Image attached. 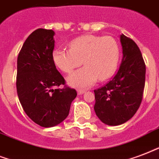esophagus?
<instances>
[{
	"label": "esophagus",
	"instance_id": "1",
	"mask_svg": "<svg viewBox=\"0 0 159 159\" xmlns=\"http://www.w3.org/2000/svg\"><path fill=\"white\" fill-rule=\"evenodd\" d=\"M83 93H85L84 90H78V91H77V94H78V95H82Z\"/></svg>",
	"mask_w": 159,
	"mask_h": 159
}]
</instances>
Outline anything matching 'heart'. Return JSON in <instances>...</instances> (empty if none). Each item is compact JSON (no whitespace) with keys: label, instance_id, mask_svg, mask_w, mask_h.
I'll return each instance as SVG.
<instances>
[{"label":"heart","instance_id":"heart-1","mask_svg":"<svg viewBox=\"0 0 159 159\" xmlns=\"http://www.w3.org/2000/svg\"><path fill=\"white\" fill-rule=\"evenodd\" d=\"M53 61L58 68L70 73L81 66H85L67 77L71 87L88 88L98 79H108L114 73L119 61V47L112 36L86 35L70 42V49L56 48Z\"/></svg>","mask_w":159,"mask_h":159}]
</instances>
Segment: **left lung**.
<instances>
[{
    "instance_id": "8db88e82",
    "label": "left lung",
    "mask_w": 159,
    "mask_h": 159,
    "mask_svg": "<svg viewBox=\"0 0 159 159\" xmlns=\"http://www.w3.org/2000/svg\"><path fill=\"white\" fill-rule=\"evenodd\" d=\"M123 59L118 71L108 83L94 90L96 115L107 125L126 123L141 104L146 66L138 45L123 34L120 36Z\"/></svg>"
}]
</instances>
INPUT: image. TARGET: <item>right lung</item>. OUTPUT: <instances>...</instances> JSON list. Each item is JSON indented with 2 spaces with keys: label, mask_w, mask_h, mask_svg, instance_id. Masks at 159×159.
Instances as JSON below:
<instances>
[{
  "label": "right lung",
  "mask_w": 159,
  "mask_h": 159,
  "mask_svg": "<svg viewBox=\"0 0 159 159\" xmlns=\"http://www.w3.org/2000/svg\"><path fill=\"white\" fill-rule=\"evenodd\" d=\"M54 35L52 30L34 31L25 41L17 58L19 101L26 115L43 128L63 122L77 97L72 88L55 89L65 84V80L53 61Z\"/></svg>",
  "instance_id": "obj_1"
}]
</instances>
